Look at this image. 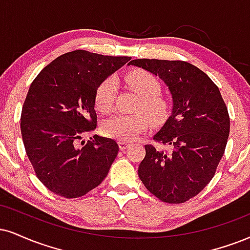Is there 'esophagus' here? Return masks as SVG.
<instances>
[{
    "label": "esophagus",
    "mask_w": 250,
    "mask_h": 250,
    "mask_svg": "<svg viewBox=\"0 0 250 250\" xmlns=\"http://www.w3.org/2000/svg\"><path fill=\"white\" fill-rule=\"evenodd\" d=\"M128 146H130V143H127V141H119L120 149H126Z\"/></svg>",
    "instance_id": "obj_1"
}]
</instances>
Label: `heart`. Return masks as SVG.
<instances>
[{
  "label": "heart",
  "instance_id": "heart-1",
  "mask_svg": "<svg viewBox=\"0 0 250 250\" xmlns=\"http://www.w3.org/2000/svg\"><path fill=\"white\" fill-rule=\"evenodd\" d=\"M127 87L139 96L133 115H116L102 126L103 133L119 141H131L149 127L152 122H161L168 116L169 102L160 94L161 83L152 73L133 69L125 78ZM117 94V82L113 78L103 80L95 92V107L98 112L109 113L112 110Z\"/></svg>",
  "mask_w": 250,
  "mask_h": 250
}]
</instances>
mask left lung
I'll return each instance as SVG.
<instances>
[{
	"label": "left lung",
	"instance_id": "8db88e82",
	"mask_svg": "<svg viewBox=\"0 0 250 250\" xmlns=\"http://www.w3.org/2000/svg\"><path fill=\"white\" fill-rule=\"evenodd\" d=\"M130 64L159 75L172 96V112L153 140L138 174L146 189L169 204L186 203L213 178L229 135V115L219 88L196 66L181 60L137 59Z\"/></svg>",
	"mask_w": 250,
	"mask_h": 250
}]
</instances>
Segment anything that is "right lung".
Masks as SVG:
<instances>
[{
    "label": "right lung",
    "mask_w": 250,
    "mask_h": 250,
    "mask_svg": "<svg viewBox=\"0 0 250 250\" xmlns=\"http://www.w3.org/2000/svg\"><path fill=\"white\" fill-rule=\"evenodd\" d=\"M128 60L72 51L47 64L31 83L21 109V138L36 176L55 195L78 198L106 177L118 144L98 135L80 140L97 126L98 84Z\"/></svg>",
    "instance_id": "right-lung-1"
}]
</instances>
